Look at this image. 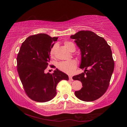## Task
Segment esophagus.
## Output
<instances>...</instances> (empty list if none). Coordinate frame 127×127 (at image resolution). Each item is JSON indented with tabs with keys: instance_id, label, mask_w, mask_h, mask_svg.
Returning a JSON list of instances; mask_svg holds the SVG:
<instances>
[{
	"instance_id": "esophagus-1",
	"label": "esophagus",
	"mask_w": 127,
	"mask_h": 127,
	"mask_svg": "<svg viewBox=\"0 0 127 127\" xmlns=\"http://www.w3.org/2000/svg\"><path fill=\"white\" fill-rule=\"evenodd\" d=\"M69 80H70V81L73 80H72V77L71 76H69Z\"/></svg>"
}]
</instances>
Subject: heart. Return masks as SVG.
<instances>
[{
  "label": "heart",
  "mask_w": 127,
  "mask_h": 127,
  "mask_svg": "<svg viewBox=\"0 0 127 127\" xmlns=\"http://www.w3.org/2000/svg\"><path fill=\"white\" fill-rule=\"evenodd\" d=\"M64 46L65 47L66 49L69 51H71L72 48H74L75 49V46L73 43L69 41H66L64 42ZM55 47H53L50 51V55L53 56L55 52ZM76 62L74 60H70L68 61H63L59 62L57 64L58 68L65 73L68 74H73L75 69L76 68Z\"/></svg>",
  "instance_id": "obj_1"
}]
</instances>
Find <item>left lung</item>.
Listing matches in <instances>:
<instances>
[{"label":"left lung","mask_w":127,"mask_h":127,"mask_svg":"<svg viewBox=\"0 0 127 127\" xmlns=\"http://www.w3.org/2000/svg\"><path fill=\"white\" fill-rule=\"evenodd\" d=\"M80 50V68L84 72L72 77L82 82V88L75 91L77 98L84 101L99 99L106 91L114 70L111 47L103 37L94 32L81 31L70 36Z\"/></svg>","instance_id":"obj_1"}]
</instances>
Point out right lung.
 I'll return each mask as SVG.
<instances>
[{
  "label": "right lung",
  "mask_w": 127,
  "mask_h": 127,
  "mask_svg": "<svg viewBox=\"0 0 127 127\" xmlns=\"http://www.w3.org/2000/svg\"><path fill=\"white\" fill-rule=\"evenodd\" d=\"M58 37L41 33L28 37L19 51L17 71L26 94L37 102L51 100L57 94L56 86L69 77L58 69L53 74L45 73L50 61V51Z\"/></svg>",
  "instance_id": "right-lung-1"
}]
</instances>
